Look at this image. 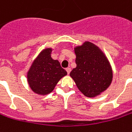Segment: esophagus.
Returning a JSON list of instances; mask_svg holds the SVG:
<instances>
[{
    "label": "esophagus",
    "instance_id": "esophagus-1",
    "mask_svg": "<svg viewBox=\"0 0 132 132\" xmlns=\"http://www.w3.org/2000/svg\"><path fill=\"white\" fill-rule=\"evenodd\" d=\"M66 71H67V73H68V74H69L70 72H71V69H70V68H66Z\"/></svg>",
    "mask_w": 132,
    "mask_h": 132
}]
</instances>
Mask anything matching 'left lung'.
<instances>
[{"label": "left lung", "mask_w": 132, "mask_h": 132, "mask_svg": "<svg viewBox=\"0 0 132 132\" xmlns=\"http://www.w3.org/2000/svg\"><path fill=\"white\" fill-rule=\"evenodd\" d=\"M74 52L77 67L70 76L85 96L99 95L110 86L113 79L108 60L99 47L89 42L74 47Z\"/></svg>", "instance_id": "obj_1"}]
</instances>
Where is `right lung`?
<instances>
[{
  "label": "right lung",
  "mask_w": 132,
  "mask_h": 132,
  "mask_svg": "<svg viewBox=\"0 0 132 132\" xmlns=\"http://www.w3.org/2000/svg\"><path fill=\"white\" fill-rule=\"evenodd\" d=\"M51 48H46L38 55L27 72V81L32 91L47 95L54 89L59 81L67 74L59 61L51 58Z\"/></svg>",
  "instance_id": "right-lung-1"
}]
</instances>
